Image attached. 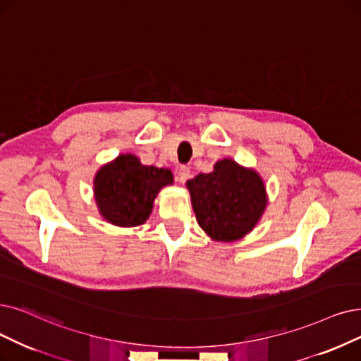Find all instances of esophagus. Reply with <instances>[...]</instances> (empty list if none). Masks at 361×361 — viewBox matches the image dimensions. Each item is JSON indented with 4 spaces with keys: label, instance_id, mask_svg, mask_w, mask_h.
Segmentation results:
<instances>
[{
    "label": "esophagus",
    "instance_id": "34e87169",
    "mask_svg": "<svg viewBox=\"0 0 361 361\" xmlns=\"http://www.w3.org/2000/svg\"><path fill=\"white\" fill-rule=\"evenodd\" d=\"M190 176H191V171H190V169L186 167V166H180V167L178 169V180H179L180 183H185L186 180L190 179Z\"/></svg>",
    "mask_w": 361,
    "mask_h": 361
}]
</instances>
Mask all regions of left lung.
<instances>
[{
    "mask_svg": "<svg viewBox=\"0 0 361 361\" xmlns=\"http://www.w3.org/2000/svg\"><path fill=\"white\" fill-rule=\"evenodd\" d=\"M198 225L214 241H237L255 228L268 197L259 173L224 158L186 182Z\"/></svg>",
    "mask_w": 361,
    "mask_h": 361,
    "instance_id": "1",
    "label": "left lung"
}]
</instances>
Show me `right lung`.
Returning a JSON list of instances; mask_svg holds the SVG:
<instances>
[{"label": "right lung", "instance_id": "1", "mask_svg": "<svg viewBox=\"0 0 361 361\" xmlns=\"http://www.w3.org/2000/svg\"><path fill=\"white\" fill-rule=\"evenodd\" d=\"M94 198L104 218L117 226L145 224L163 186L173 183L169 169L143 166L133 154H121L94 176Z\"/></svg>", "mask_w": 361, "mask_h": 361}]
</instances>
